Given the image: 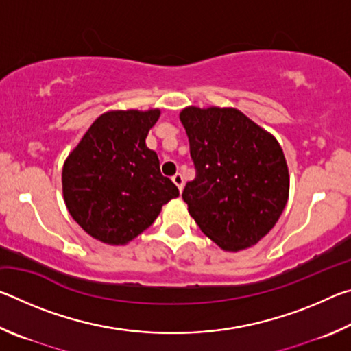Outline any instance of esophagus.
<instances>
[{
	"label": "esophagus",
	"mask_w": 351,
	"mask_h": 351,
	"mask_svg": "<svg viewBox=\"0 0 351 351\" xmlns=\"http://www.w3.org/2000/svg\"><path fill=\"white\" fill-rule=\"evenodd\" d=\"M171 181L175 182V186L180 189V192H181L182 187H184V178H182V175L181 173H175L173 176H171Z\"/></svg>",
	"instance_id": "1"
}]
</instances>
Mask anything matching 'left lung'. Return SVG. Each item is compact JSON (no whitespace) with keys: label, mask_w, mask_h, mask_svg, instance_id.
<instances>
[{"label":"left lung","mask_w":351,"mask_h":351,"mask_svg":"<svg viewBox=\"0 0 351 351\" xmlns=\"http://www.w3.org/2000/svg\"><path fill=\"white\" fill-rule=\"evenodd\" d=\"M195 180L184 187L189 213L224 251L254 246L287 206L288 165L282 147L235 108H184Z\"/></svg>","instance_id":"1"}]
</instances>
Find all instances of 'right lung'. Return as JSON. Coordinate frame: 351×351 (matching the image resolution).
I'll return each mask as SVG.
<instances>
[{
  "label": "right lung",
  "instance_id": "1",
  "mask_svg": "<svg viewBox=\"0 0 351 351\" xmlns=\"http://www.w3.org/2000/svg\"><path fill=\"white\" fill-rule=\"evenodd\" d=\"M159 110L110 111L94 121L63 165V197L77 224L108 245L150 228L180 190L145 145Z\"/></svg>",
  "mask_w": 351,
  "mask_h": 351
}]
</instances>
